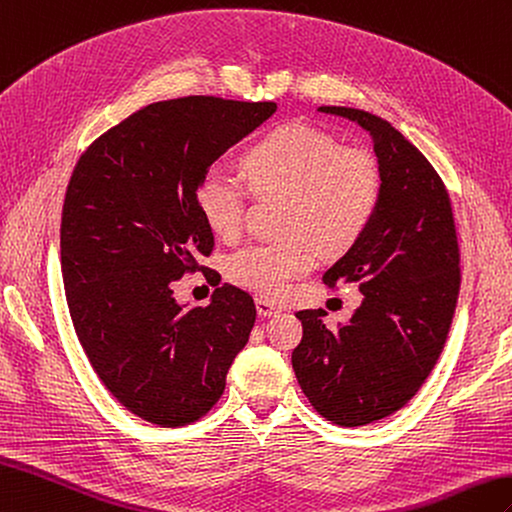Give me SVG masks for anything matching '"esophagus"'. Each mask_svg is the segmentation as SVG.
<instances>
[{"mask_svg": "<svg viewBox=\"0 0 512 512\" xmlns=\"http://www.w3.org/2000/svg\"><path fill=\"white\" fill-rule=\"evenodd\" d=\"M255 307H257V314L259 316H272V314H277L279 312V307L272 303V301H268V299H255Z\"/></svg>", "mask_w": 512, "mask_h": 512, "instance_id": "esophagus-1", "label": "esophagus"}]
</instances>
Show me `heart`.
Masks as SVG:
<instances>
[{
	"label": "heart",
	"mask_w": 512,
	"mask_h": 512,
	"mask_svg": "<svg viewBox=\"0 0 512 512\" xmlns=\"http://www.w3.org/2000/svg\"><path fill=\"white\" fill-rule=\"evenodd\" d=\"M249 192L281 196L279 233L227 259V277L244 290L281 299L292 281L323 255H340L360 240L382 198V172L371 152L340 146L334 135L307 124H281L259 137L240 157ZM248 193L240 181L211 170L200 178L196 205L202 222L222 240L244 229Z\"/></svg>",
	"instance_id": "obj_1"
}]
</instances>
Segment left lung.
<instances>
[{"instance_id": "obj_1", "label": "left lung", "mask_w": 512, "mask_h": 512, "mask_svg": "<svg viewBox=\"0 0 512 512\" xmlns=\"http://www.w3.org/2000/svg\"><path fill=\"white\" fill-rule=\"evenodd\" d=\"M318 111L368 130L382 198L364 235L323 275L329 288L358 283L362 305L336 331L323 310L296 312L303 340L292 368L318 414L360 427L406 406L441 358L460 290L458 237L443 178L397 128L347 106Z\"/></svg>"}]
</instances>
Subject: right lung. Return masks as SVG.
Here are the masks:
<instances>
[{
  "label": "right lung",
  "mask_w": 512,
  "mask_h": 512,
  "mask_svg": "<svg viewBox=\"0 0 512 512\" xmlns=\"http://www.w3.org/2000/svg\"><path fill=\"white\" fill-rule=\"evenodd\" d=\"M277 111L216 95L154 102L106 130L71 172L61 270L71 323L102 384L152 425L216 406L255 325L253 296L224 283L185 310L172 283L213 251L196 189L209 165Z\"/></svg>",
  "instance_id": "obj_1"
}]
</instances>
